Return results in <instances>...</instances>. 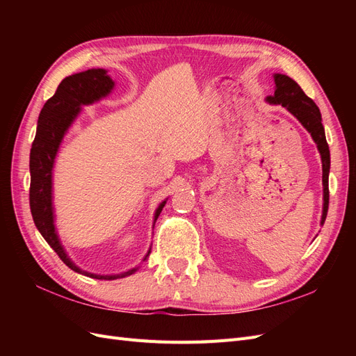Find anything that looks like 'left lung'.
Returning <instances> with one entry per match:
<instances>
[{
  "mask_svg": "<svg viewBox=\"0 0 356 356\" xmlns=\"http://www.w3.org/2000/svg\"><path fill=\"white\" fill-rule=\"evenodd\" d=\"M276 90L273 96H267V101L270 104H279L294 114L298 122L303 124L309 134L314 138L318 145V149L322 159V184H324V211H322V221L325 222L328 203H330V190H328V174H330V148L327 144L325 131L322 126V118L318 105L312 101L303 92V89L288 75L275 74Z\"/></svg>",
  "mask_w": 356,
  "mask_h": 356,
  "instance_id": "8db88e82",
  "label": "left lung"
}]
</instances>
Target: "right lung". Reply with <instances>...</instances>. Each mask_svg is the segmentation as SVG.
<instances>
[{"mask_svg": "<svg viewBox=\"0 0 356 356\" xmlns=\"http://www.w3.org/2000/svg\"><path fill=\"white\" fill-rule=\"evenodd\" d=\"M113 80L106 75L105 70H88L63 79L55 95L44 104L38 117L37 134L34 143L31 147L29 156V170H31V186H29V207L31 213L37 229L42 238L53 248L60 260L65 263L71 270L83 273L86 276L96 279H111L124 277L132 275L135 268L122 275L101 276L83 272L75 266L63 251L59 243L58 234L53 224V209H51V168L55 156L58 153L59 144L65 135L67 129L72 120L80 113V105H88L104 98L113 89ZM166 202H161L156 211L154 221L163 209ZM149 254V251H148ZM147 254V257H148ZM145 257V258H147Z\"/></svg>", "mask_w": 356, "mask_h": 356, "instance_id": "right-lung-1", "label": "right lung"}]
</instances>
